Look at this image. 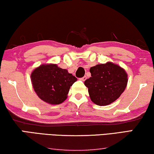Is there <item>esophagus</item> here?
<instances>
[{
	"mask_svg": "<svg viewBox=\"0 0 154 154\" xmlns=\"http://www.w3.org/2000/svg\"><path fill=\"white\" fill-rule=\"evenodd\" d=\"M86 79H87V76H85V75L82 78H80V80H82V81H85V80Z\"/></svg>",
	"mask_w": 154,
	"mask_h": 154,
	"instance_id": "1",
	"label": "esophagus"
}]
</instances>
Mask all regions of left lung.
<instances>
[{
    "mask_svg": "<svg viewBox=\"0 0 154 154\" xmlns=\"http://www.w3.org/2000/svg\"><path fill=\"white\" fill-rule=\"evenodd\" d=\"M91 76L85 81L91 101L105 106L119 98L126 88L127 74L125 71L112 63L100 64L89 69Z\"/></svg>",
    "mask_w": 154,
    "mask_h": 154,
    "instance_id": "8db88e82",
    "label": "left lung"
}]
</instances>
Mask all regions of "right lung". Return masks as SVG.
I'll return each instance as SVG.
<instances>
[{"label":"right lung","mask_w":154,"mask_h":154,"mask_svg":"<svg viewBox=\"0 0 154 154\" xmlns=\"http://www.w3.org/2000/svg\"><path fill=\"white\" fill-rule=\"evenodd\" d=\"M33 87L41 99L51 105L66 100L69 88L77 79L56 65H42L31 74Z\"/></svg>","instance_id":"obj_1"}]
</instances>
